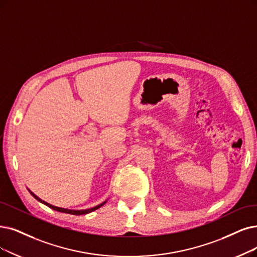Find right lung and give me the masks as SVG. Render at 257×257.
Returning a JSON list of instances; mask_svg holds the SVG:
<instances>
[{"label": "right lung", "instance_id": "obj_1", "mask_svg": "<svg viewBox=\"0 0 257 257\" xmlns=\"http://www.w3.org/2000/svg\"><path fill=\"white\" fill-rule=\"evenodd\" d=\"M30 193H32V192H30ZM32 195H33V196H34V197H35L37 200H39L40 202H42V203L46 204V206H47V207H49L50 209H53V210H55V211H58V212L67 213V214H73V215H83V214H87V213H90V212H93V211H95V210L99 209L100 207H102V206H103V204L105 203V202H102L101 204H99V206H97V207H95V208L87 209V210H81V211H77V210H68V209H63V208H58V207H55V206H51V204H49V203H47V202L43 201L42 199H40L38 196H36V195H35L34 193H32Z\"/></svg>", "mask_w": 257, "mask_h": 257}]
</instances>
